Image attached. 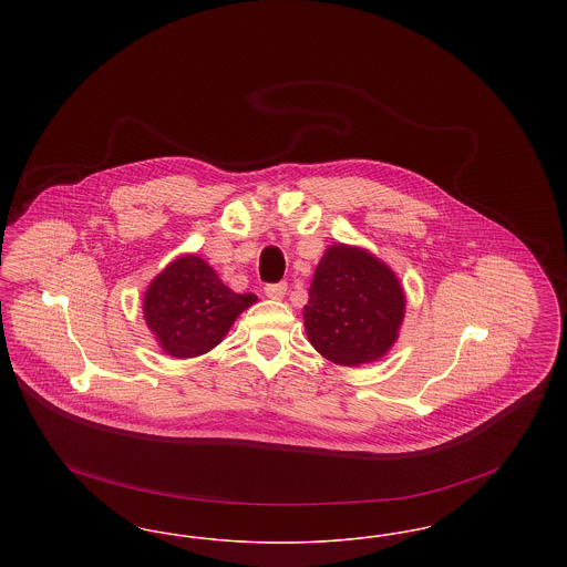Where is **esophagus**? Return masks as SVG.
<instances>
[{
    "label": "esophagus",
    "mask_w": 567,
    "mask_h": 567,
    "mask_svg": "<svg viewBox=\"0 0 567 567\" xmlns=\"http://www.w3.org/2000/svg\"><path fill=\"white\" fill-rule=\"evenodd\" d=\"M266 296L270 299H282L287 293V282H276V285H266Z\"/></svg>",
    "instance_id": "34e87169"
}]
</instances>
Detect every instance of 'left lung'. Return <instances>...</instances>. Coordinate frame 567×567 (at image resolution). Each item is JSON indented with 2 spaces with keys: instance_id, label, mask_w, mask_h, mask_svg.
Wrapping results in <instances>:
<instances>
[{
  "instance_id": "obj_1",
  "label": "left lung",
  "mask_w": 567,
  "mask_h": 567,
  "mask_svg": "<svg viewBox=\"0 0 567 567\" xmlns=\"http://www.w3.org/2000/svg\"><path fill=\"white\" fill-rule=\"evenodd\" d=\"M405 296L395 271L359 246L324 250L303 306L310 344L338 365L372 363L395 344Z\"/></svg>"
}]
</instances>
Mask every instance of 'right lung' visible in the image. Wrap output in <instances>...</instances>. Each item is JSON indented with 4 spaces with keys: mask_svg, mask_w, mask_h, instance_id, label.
Masks as SVG:
<instances>
[{
    "mask_svg": "<svg viewBox=\"0 0 567 567\" xmlns=\"http://www.w3.org/2000/svg\"><path fill=\"white\" fill-rule=\"evenodd\" d=\"M252 293H234L197 255L174 259L144 293V321L163 351L176 359L213 351L248 306Z\"/></svg>",
    "mask_w": 567,
    "mask_h": 567,
    "instance_id": "1",
    "label": "right lung"
}]
</instances>
